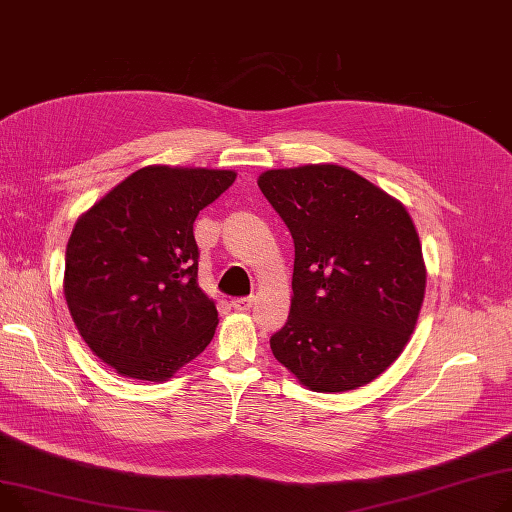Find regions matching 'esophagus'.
<instances>
[{"label":"esophagus","mask_w":512,"mask_h":512,"mask_svg":"<svg viewBox=\"0 0 512 512\" xmlns=\"http://www.w3.org/2000/svg\"><path fill=\"white\" fill-rule=\"evenodd\" d=\"M231 306H233L237 312H248V310L254 306V297H237V299H233Z\"/></svg>","instance_id":"1"}]
</instances>
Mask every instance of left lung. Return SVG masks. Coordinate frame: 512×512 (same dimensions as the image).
Returning a JSON list of instances; mask_svg holds the SVG:
<instances>
[{
    "instance_id": "obj_1",
    "label": "left lung",
    "mask_w": 512,
    "mask_h": 512,
    "mask_svg": "<svg viewBox=\"0 0 512 512\" xmlns=\"http://www.w3.org/2000/svg\"><path fill=\"white\" fill-rule=\"evenodd\" d=\"M258 188L295 244L291 312L270 337L273 355L316 393L372 382L401 355L424 304L407 208L330 163L264 171Z\"/></svg>"
}]
</instances>
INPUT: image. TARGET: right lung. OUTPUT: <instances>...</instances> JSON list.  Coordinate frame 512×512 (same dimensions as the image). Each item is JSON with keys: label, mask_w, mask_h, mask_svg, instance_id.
Segmentation results:
<instances>
[{"label": "right lung", "mask_w": 512, "mask_h": 512, "mask_svg": "<svg viewBox=\"0 0 512 512\" xmlns=\"http://www.w3.org/2000/svg\"><path fill=\"white\" fill-rule=\"evenodd\" d=\"M235 171L148 165L76 221L64 295L80 337L117 374L163 382L213 341L194 221Z\"/></svg>", "instance_id": "1"}]
</instances>
